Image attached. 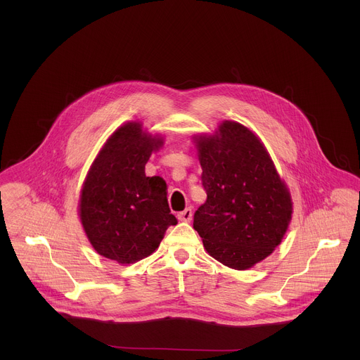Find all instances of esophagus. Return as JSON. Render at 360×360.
Here are the masks:
<instances>
[{
    "label": "esophagus",
    "instance_id": "1",
    "mask_svg": "<svg viewBox=\"0 0 360 360\" xmlns=\"http://www.w3.org/2000/svg\"><path fill=\"white\" fill-rule=\"evenodd\" d=\"M178 219L182 221V222H191V219H192V210H191V208H186L185 211L179 212V214H178Z\"/></svg>",
    "mask_w": 360,
    "mask_h": 360
}]
</instances>
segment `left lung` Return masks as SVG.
<instances>
[{
  "label": "left lung",
  "instance_id": "left-lung-1",
  "mask_svg": "<svg viewBox=\"0 0 360 360\" xmlns=\"http://www.w3.org/2000/svg\"><path fill=\"white\" fill-rule=\"evenodd\" d=\"M207 202L193 229L221 264L248 269L281 243L292 217L290 195L265 146L243 125L226 121L196 139Z\"/></svg>",
  "mask_w": 360,
  "mask_h": 360
}]
</instances>
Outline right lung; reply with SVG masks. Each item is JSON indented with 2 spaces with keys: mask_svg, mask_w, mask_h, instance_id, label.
Instances as JSON below:
<instances>
[{
  "mask_svg": "<svg viewBox=\"0 0 360 360\" xmlns=\"http://www.w3.org/2000/svg\"><path fill=\"white\" fill-rule=\"evenodd\" d=\"M162 141L128 122L98 153L84 182L79 217L94 249L118 264H134L155 250L165 231L176 225L161 176H146L145 165Z\"/></svg>",
  "mask_w": 360,
  "mask_h": 360,
  "instance_id": "right-lung-1",
  "label": "right lung"
}]
</instances>
